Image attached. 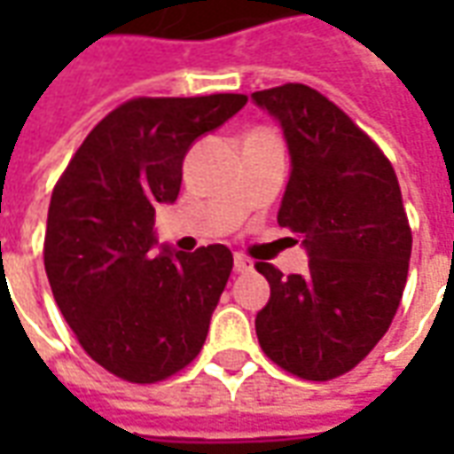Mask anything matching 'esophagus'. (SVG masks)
Wrapping results in <instances>:
<instances>
[{"label":"esophagus","instance_id":"1","mask_svg":"<svg viewBox=\"0 0 454 454\" xmlns=\"http://www.w3.org/2000/svg\"><path fill=\"white\" fill-rule=\"evenodd\" d=\"M233 267H236V272L243 275V272H250V270H253V260H247V257L243 255H236L233 257Z\"/></svg>","mask_w":454,"mask_h":454}]
</instances>
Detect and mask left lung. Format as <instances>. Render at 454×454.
<instances>
[{
	"label": "left lung",
	"mask_w": 454,
	"mask_h": 454,
	"mask_svg": "<svg viewBox=\"0 0 454 454\" xmlns=\"http://www.w3.org/2000/svg\"><path fill=\"white\" fill-rule=\"evenodd\" d=\"M253 99L282 123L292 155L277 221L311 257L304 277L255 265L270 282L257 340L289 374L335 380L384 338L406 286L411 226L399 179L380 145L311 87L289 82Z\"/></svg>",
	"instance_id": "left-lung-1"
}]
</instances>
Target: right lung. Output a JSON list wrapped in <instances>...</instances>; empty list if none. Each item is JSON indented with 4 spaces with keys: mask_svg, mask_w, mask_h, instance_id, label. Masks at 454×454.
<instances>
[{
    "mask_svg": "<svg viewBox=\"0 0 454 454\" xmlns=\"http://www.w3.org/2000/svg\"><path fill=\"white\" fill-rule=\"evenodd\" d=\"M246 94L136 97L106 114L58 179L43 262L55 304L84 352L133 384L184 370L207 340L233 255L226 246H155L189 145L246 106Z\"/></svg>",
    "mask_w": 454,
    "mask_h": 454,
    "instance_id": "add662e5",
    "label": "right lung"
}]
</instances>
